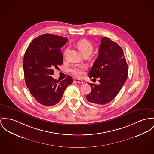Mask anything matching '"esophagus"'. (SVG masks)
<instances>
[{
	"mask_svg": "<svg viewBox=\"0 0 154 154\" xmlns=\"http://www.w3.org/2000/svg\"><path fill=\"white\" fill-rule=\"evenodd\" d=\"M74 83H80V84H83V82L81 80H79V79H75L74 80Z\"/></svg>",
	"mask_w": 154,
	"mask_h": 154,
	"instance_id": "obj_1",
	"label": "esophagus"
}]
</instances>
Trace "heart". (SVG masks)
Returning <instances> with one entry per match:
<instances>
[{"label":"heart","mask_w":154,"mask_h":154,"mask_svg":"<svg viewBox=\"0 0 154 154\" xmlns=\"http://www.w3.org/2000/svg\"><path fill=\"white\" fill-rule=\"evenodd\" d=\"M77 46L79 48L80 51L83 53V54L90 53H91L93 50V46L92 43L86 40V39H82L79 40L77 43ZM67 49H66L64 51V54L66 53ZM86 69L85 66H77L74 67L72 70L71 72L77 77L81 78L82 77L84 74V70Z\"/></svg>","instance_id":"heart-1"}]
</instances>
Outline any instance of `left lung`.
<instances>
[{"label":"left lung","mask_w":154,"mask_h":154,"mask_svg":"<svg viewBox=\"0 0 154 154\" xmlns=\"http://www.w3.org/2000/svg\"><path fill=\"white\" fill-rule=\"evenodd\" d=\"M88 75L90 78L98 77L100 84L88 83L91 91L86 97L87 101L100 105L111 101L119 94L128 77V65L122 48L109 38L103 37L98 57Z\"/></svg>","instance_id":"left-lung-1"}]
</instances>
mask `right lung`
<instances>
[{"label":"right lung","mask_w":154,"mask_h":154,"mask_svg":"<svg viewBox=\"0 0 154 154\" xmlns=\"http://www.w3.org/2000/svg\"><path fill=\"white\" fill-rule=\"evenodd\" d=\"M67 38L44 34L35 38L27 48L23 59L25 83L35 101L53 106L61 100L66 88L72 83L71 76L60 82L52 75L63 63L62 48Z\"/></svg>","instance_id":"obj_1"}]
</instances>
